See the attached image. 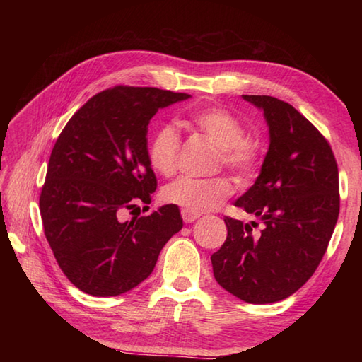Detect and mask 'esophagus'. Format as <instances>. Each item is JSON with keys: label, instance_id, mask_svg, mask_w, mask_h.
Returning <instances> with one entry per match:
<instances>
[{"label": "esophagus", "instance_id": "1", "mask_svg": "<svg viewBox=\"0 0 362 362\" xmlns=\"http://www.w3.org/2000/svg\"><path fill=\"white\" fill-rule=\"evenodd\" d=\"M199 217V214H193V212H188V211H182V218H183V222L185 223H192V222H194L196 218Z\"/></svg>", "mask_w": 362, "mask_h": 362}]
</instances>
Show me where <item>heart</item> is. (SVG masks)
<instances>
[{
	"label": "heart",
	"mask_w": 362,
	"mask_h": 362,
	"mask_svg": "<svg viewBox=\"0 0 362 362\" xmlns=\"http://www.w3.org/2000/svg\"><path fill=\"white\" fill-rule=\"evenodd\" d=\"M185 122L192 124L212 144L218 146V163L235 170L243 179L255 174L260 163V150L254 140L244 137L243 122L222 107H206L189 112ZM180 151V137L174 126L163 124L150 137L148 161L151 168L163 175H173L177 169ZM233 193V185L226 177L189 179L182 177L170 182L163 189V199L168 204L193 214L212 211Z\"/></svg>",
	"instance_id": "1"
}]
</instances>
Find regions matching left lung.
<instances>
[{"label": "left lung", "instance_id": "obj_1", "mask_svg": "<svg viewBox=\"0 0 362 362\" xmlns=\"http://www.w3.org/2000/svg\"><path fill=\"white\" fill-rule=\"evenodd\" d=\"M265 116L269 146L260 175L235 206L262 220L225 217L226 240L212 254L217 283L247 303H274L298 291L326 254L340 211L339 168L322 134L291 103L243 95Z\"/></svg>", "mask_w": 362, "mask_h": 362}]
</instances>
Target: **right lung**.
<instances>
[{"label": "right lung", "instance_id": "obj_1", "mask_svg": "<svg viewBox=\"0 0 362 362\" xmlns=\"http://www.w3.org/2000/svg\"><path fill=\"white\" fill-rule=\"evenodd\" d=\"M188 97L115 86L90 97L60 132L40 212L60 269L79 291L115 297L134 289L150 276L164 244L182 230L180 211L173 204L131 222H121L119 216L137 201L150 204L158 185L146 155L150 119L159 108Z\"/></svg>", "mask_w": 362, "mask_h": 362}]
</instances>
